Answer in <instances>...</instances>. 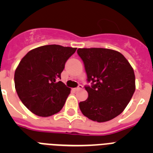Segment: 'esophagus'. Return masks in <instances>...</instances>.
Listing matches in <instances>:
<instances>
[{
	"label": "esophagus",
	"instance_id": "1",
	"mask_svg": "<svg viewBox=\"0 0 153 153\" xmlns=\"http://www.w3.org/2000/svg\"><path fill=\"white\" fill-rule=\"evenodd\" d=\"M82 89H83V86H82V85H79V86H78L77 87H76V88H75V89H74V90H75L76 91V90H82Z\"/></svg>",
	"mask_w": 153,
	"mask_h": 153
}]
</instances>
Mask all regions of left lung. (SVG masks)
<instances>
[{"label": "left lung", "mask_w": 153, "mask_h": 153, "mask_svg": "<svg viewBox=\"0 0 153 153\" xmlns=\"http://www.w3.org/2000/svg\"><path fill=\"white\" fill-rule=\"evenodd\" d=\"M87 80V100L79 103L81 112L90 120L103 123L123 113L135 90L134 70L125 56L106 48H79Z\"/></svg>", "instance_id": "8db88e82"}]
</instances>
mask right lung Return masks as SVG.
I'll return each instance as SVG.
<instances>
[{"instance_id": "1", "label": "right lung", "mask_w": 153, "mask_h": 153, "mask_svg": "<svg viewBox=\"0 0 153 153\" xmlns=\"http://www.w3.org/2000/svg\"><path fill=\"white\" fill-rule=\"evenodd\" d=\"M76 50L56 44L41 46L21 59L14 73L15 89L21 102L33 114L51 117L63 107L71 89L58 80Z\"/></svg>"}]
</instances>
